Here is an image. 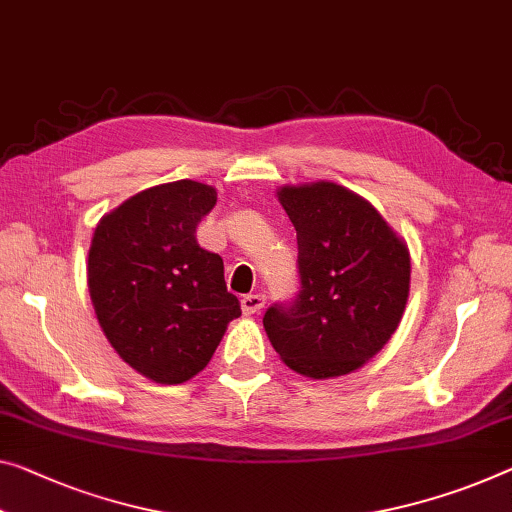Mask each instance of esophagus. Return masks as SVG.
Returning a JSON list of instances; mask_svg holds the SVG:
<instances>
[{
  "mask_svg": "<svg viewBox=\"0 0 512 512\" xmlns=\"http://www.w3.org/2000/svg\"><path fill=\"white\" fill-rule=\"evenodd\" d=\"M240 306H242V311L247 313V316H251V313H258L265 306V295H245L240 300Z\"/></svg>",
  "mask_w": 512,
  "mask_h": 512,
  "instance_id": "34e87169",
  "label": "esophagus"
}]
</instances>
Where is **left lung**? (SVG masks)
Here are the masks:
<instances>
[{
    "label": "left lung",
    "instance_id": "8db88e82",
    "mask_svg": "<svg viewBox=\"0 0 512 512\" xmlns=\"http://www.w3.org/2000/svg\"><path fill=\"white\" fill-rule=\"evenodd\" d=\"M297 231L300 290L265 311L286 366L313 380L357 371L396 332L410 295V251L371 203L334 183L283 187Z\"/></svg>",
    "mask_w": 512,
    "mask_h": 512
}]
</instances>
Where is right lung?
<instances>
[{"mask_svg": "<svg viewBox=\"0 0 512 512\" xmlns=\"http://www.w3.org/2000/svg\"><path fill=\"white\" fill-rule=\"evenodd\" d=\"M217 192L194 180L157 185L100 219L89 249V293L107 341L160 384L208 366L240 316L224 261L196 242Z\"/></svg>", "mask_w": 512, "mask_h": 512, "instance_id": "1", "label": "right lung"}]
</instances>
